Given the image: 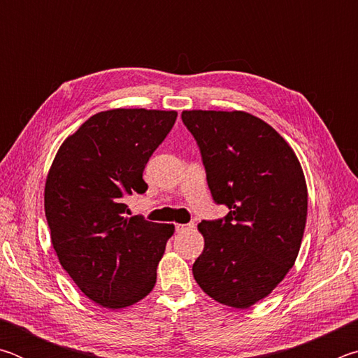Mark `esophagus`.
Here are the masks:
<instances>
[{
  "mask_svg": "<svg viewBox=\"0 0 358 358\" xmlns=\"http://www.w3.org/2000/svg\"><path fill=\"white\" fill-rule=\"evenodd\" d=\"M191 229H194V224H177V226H175V230H177V232H186V230H191Z\"/></svg>",
  "mask_w": 358,
  "mask_h": 358,
  "instance_id": "34e87169",
  "label": "esophagus"
}]
</instances>
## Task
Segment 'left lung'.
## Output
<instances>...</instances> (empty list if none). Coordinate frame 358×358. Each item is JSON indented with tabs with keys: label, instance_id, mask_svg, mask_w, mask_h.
Returning <instances> with one entry per match:
<instances>
[{
	"label": "left lung",
	"instance_id": "left-lung-1",
	"mask_svg": "<svg viewBox=\"0 0 358 358\" xmlns=\"http://www.w3.org/2000/svg\"><path fill=\"white\" fill-rule=\"evenodd\" d=\"M201 148L208 187L229 207L224 220L202 221L203 251L192 265L205 294L226 306L265 299L299 256L308 213L300 161L268 123L241 110H183Z\"/></svg>",
	"mask_w": 358,
	"mask_h": 358
}]
</instances>
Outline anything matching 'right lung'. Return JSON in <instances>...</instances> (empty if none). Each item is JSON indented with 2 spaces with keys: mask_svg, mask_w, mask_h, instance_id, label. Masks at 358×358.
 I'll return each mask as SVG.
<instances>
[{
  "mask_svg": "<svg viewBox=\"0 0 358 358\" xmlns=\"http://www.w3.org/2000/svg\"><path fill=\"white\" fill-rule=\"evenodd\" d=\"M177 120L175 110L112 108L62 143L48 171L45 217L59 264L90 300L121 310L145 299L173 224L128 216L124 199Z\"/></svg>",
  "mask_w": 358,
  "mask_h": 358,
  "instance_id": "1",
  "label": "right lung"
}]
</instances>
